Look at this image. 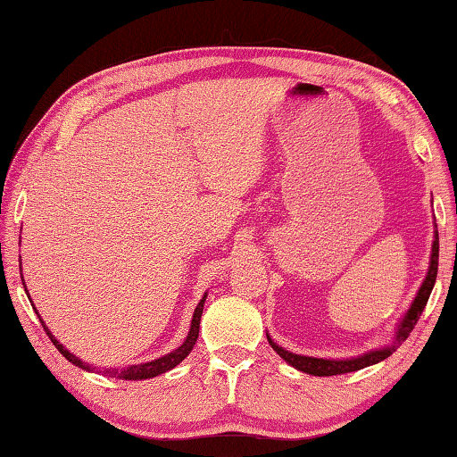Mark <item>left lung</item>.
<instances>
[{
	"label": "left lung",
	"mask_w": 457,
	"mask_h": 457,
	"mask_svg": "<svg viewBox=\"0 0 457 457\" xmlns=\"http://www.w3.org/2000/svg\"><path fill=\"white\" fill-rule=\"evenodd\" d=\"M437 228V226H436ZM433 245H431V260H429V270H428V276H425V280L421 284L420 292H417L415 300L409 306V311L405 312L403 319L399 320L397 324V330H395V337H393V343L381 346V349H375V351H369L365 354H361V357H354V359H316V357H304V354H294L290 351L282 349V346H278L272 338L268 337V343L272 345V349L280 354V357L292 365L294 369L303 370V373L308 375H316V377H330V375H343V373H353V370H359V369H365L370 365H377V362H381L383 359L391 357L393 353L399 349V345L407 340L409 332L413 330V327L420 320V316L423 312L425 304H428L429 300V294L433 290V284H436V278H437V264H439V236H437V229L433 231Z\"/></svg>",
	"instance_id": "left-lung-1"
}]
</instances>
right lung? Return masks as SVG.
<instances>
[{
    "label": "right lung",
    "instance_id": "1",
    "mask_svg": "<svg viewBox=\"0 0 457 457\" xmlns=\"http://www.w3.org/2000/svg\"><path fill=\"white\" fill-rule=\"evenodd\" d=\"M20 270H21V262H20ZM21 284H24V288H26V282H21ZM26 292H28V288H26ZM28 298H29V294H28ZM205 298H207V294H204V298L199 300L195 312H193L191 328H189V332H187V338H185L183 345L177 346L175 351L165 354V357H159V359L149 361V362H141V365H129V367H125V369H104V370H98V373L108 375V377H114V378H125V381H143V378H151V377H157V375H161V373H167V370H171L173 367L179 365V362L191 353L193 345L197 343V337H199V322H201V314H204ZM32 306H34V304H32ZM36 314H37V312H36ZM40 322H42V327H44V330H46V335H48L50 340L54 343V346H56V349L62 353V357H66L68 361L72 362V365L80 367V369H84V370H92V367L88 365V362L80 361L79 357H76V354H72L71 351L64 349V346H62V345L58 343L56 337L52 335V332L48 330V327H46L42 319H40ZM95 369H96V367H95Z\"/></svg>",
    "mask_w": 457,
    "mask_h": 457
}]
</instances>
